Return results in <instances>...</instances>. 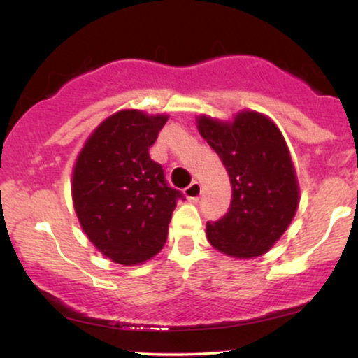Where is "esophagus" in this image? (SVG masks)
<instances>
[{"instance_id": "1", "label": "esophagus", "mask_w": 358, "mask_h": 358, "mask_svg": "<svg viewBox=\"0 0 358 358\" xmlns=\"http://www.w3.org/2000/svg\"><path fill=\"white\" fill-rule=\"evenodd\" d=\"M185 196H187L190 202H196V200L200 199V195H202V185H200L199 182H193L188 185L187 188L183 190Z\"/></svg>"}]
</instances>
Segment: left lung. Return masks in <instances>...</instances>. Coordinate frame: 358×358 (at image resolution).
<instances>
[{
    "label": "left lung",
    "mask_w": 358,
    "mask_h": 358,
    "mask_svg": "<svg viewBox=\"0 0 358 358\" xmlns=\"http://www.w3.org/2000/svg\"><path fill=\"white\" fill-rule=\"evenodd\" d=\"M199 131L219 155L232 185L227 213L207 222V239L232 257L268 252L293 220L299 190L293 162L271 119L252 110L237 114L234 122L202 116Z\"/></svg>",
    "instance_id": "8db88e82"
}]
</instances>
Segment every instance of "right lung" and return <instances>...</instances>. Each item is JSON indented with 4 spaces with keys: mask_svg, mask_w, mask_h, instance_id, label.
<instances>
[{
    "mask_svg": "<svg viewBox=\"0 0 358 358\" xmlns=\"http://www.w3.org/2000/svg\"><path fill=\"white\" fill-rule=\"evenodd\" d=\"M166 119L119 110L94 131L73 168L72 199L82 229L117 264L156 256L176 202L185 200L150 156Z\"/></svg>",
    "mask_w": 358,
    "mask_h": 358,
    "instance_id": "obj_1",
    "label": "right lung"
}]
</instances>
